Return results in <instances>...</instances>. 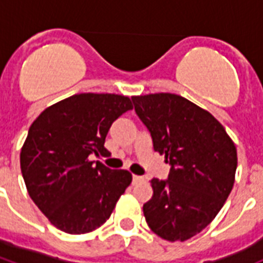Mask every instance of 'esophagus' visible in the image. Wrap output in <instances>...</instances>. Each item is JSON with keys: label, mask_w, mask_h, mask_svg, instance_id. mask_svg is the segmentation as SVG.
<instances>
[{"label": "esophagus", "mask_w": 263, "mask_h": 263, "mask_svg": "<svg viewBox=\"0 0 263 263\" xmlns=\"http://www.w3.org/2000/svg\"><path fill=\"white\" fill-rule=\"evenodd\" d=\"M132 181H134V184L140 183V181H143V177H142V176L134 175V176H132Z\"/></svg>", "instance_id": "obj_1"}]
</instances>
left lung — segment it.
Wrapping results in <instances>:
<instances>
[{
  "label": "left lung",
  "instance_id": "left-lung-1",
  "mask_svg": "<svg viewBox=\"0 0 263 263\" xmlns=\"http://www.w3.org/2000/svg\"><path fill=\"white\" fill-rule=\"evenodd\" d=\"M132 102L154 150L171 165L168 180H152L146 222L165 240H188L214 220L232 191L236 146L214 116L180 95H138Z\"/></svg>",
  "mask_w": 263,
  "mask_h": 263
}]
</instances>
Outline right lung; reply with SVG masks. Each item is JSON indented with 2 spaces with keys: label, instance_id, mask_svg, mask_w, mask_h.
Masks as SVG:
<instances>
[{
  "label": "right lung",
  "instance_id": "right-lung-1",
  "mask_svg": "<svg viewBox=\"0 0 263 263\" xmlns=\"http://www.w3.org/2000/svg\"><path fill=\"white\" fill-rule=\"evenodd\" d=\"M132 109L117 94H75L46 107L31 124L20 153L27 191L55 228L71 235L106 222L131 184L128 171L88 160L107 152L105 138L115 120Z\"/></svg>",
  "mask_w": 263,
  "mask_h": 263
}]
</instances>
